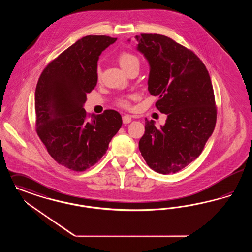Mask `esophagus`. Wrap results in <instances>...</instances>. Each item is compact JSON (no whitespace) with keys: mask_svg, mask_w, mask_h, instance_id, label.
<instances>
[{"mask_svg":"<svg viewBox=\"0 0 252 252\" xmlns=\"http://www.w3.org/2000/svg\"><path fill=\"white\" fill-rule=\"evenodd\" d=\"M131 121H132V119H131L130 115L126 114V115L123 116V123H124V124H129Z\"/></svg>","mask_w":252,"mask_h":252,"instance_id":"1","label":"esophagus"}]
</instances>
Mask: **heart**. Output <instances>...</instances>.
Returning <instances> with one entry per match:
<instances>
[{
	"mask_svg": "<svg viewBox=\"0 0 252 252\" xmlns=\"http://www.w3.org/2000/svg\"><path fill=\"white\" fill-rule=\"evenodd\" d=\"M118 62L120 66L126 72L134 65H140V59L135 54L130 52H122L121 54L118 56ZM97 74L99 76L100 74L99 69L97 70ZM118 104L122 107H126V108L129 106V102L126 98L118 99Z\"/></svg>",
	"mask_w": 252,
	"mask_h": 252,
	"instance_id": "obj_1",
	"label": "heart"
}]
</instances>
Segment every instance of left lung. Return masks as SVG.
Wrapping results in <instances>:
<instances>
[{
	"label": "left lung",
	"mask_w": 252,
	"mask_h": 252,
	"mask_svg": "<svg viewBox=\"0 0 252 252\" xmlns=\"http://www.w3.org/2000/svg\"><path fill=\"white\" fill-rule=\"evenodd\" d=\"M137 50L148 61V91L158 110L167 114L160 128L145 119L139 148L158 173L181 171L195 160L215 129L217 108L209 73L200 58L170 37L136 35Z\"/></svg>",
	"instance_id": "8db88e82"
}]
</instances>
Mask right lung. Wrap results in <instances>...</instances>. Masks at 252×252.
<instances>
[{"instance_id":"1","label":"right lung","mask_w":252,"mask_h":252,"mask_svg":"<svg viewBox=\"0 0 252 252\" xmlns=\"http://www.w3.org/2000/svg\"><path fill=\"white\" fill-rule=\"evenodd\" d=\"M117 38L87 35L51 61L40 75L34 94L35 126L51 158L72 171L94 165L122 126L119 112L93 114L83 105L97 82V61Z\"/></svg>"}]
</instances>
